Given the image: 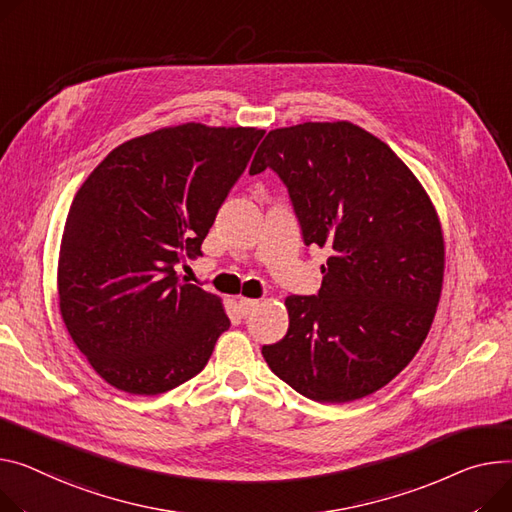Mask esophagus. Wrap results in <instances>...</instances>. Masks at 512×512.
Listing matches in <instances>:
<instances>
[{"label": "esophagus", "mask_w": 512, "mask_h": 512, "mask_svg": "<svg viewBox=\"0 0 512 512\" xmlns=\"http://www.w3.org/2000/svg\"><path fill=\"white\" fill-rule=\"evenodd\" d=\"M259 306V300L253 298H238V309H241L243 317H249L255 309Z\"/></svg>", "instance_id": "34e87169"}]
</instances>
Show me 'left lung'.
I'll list each match as a JSON object with an SVG mask.
<instances>
[{"label": "left lung", "instance_id": "left-lung-1", "mask_svg": "<svg viewBox=\"0 0 512 512\" xmlns=\"http://www.w3.org/2000/svg\"><path fill=\"white\" fill-rule=\"evenodd\" d=\"M265 168L286 185L304 245L331 257L317 296L286 298L288 333L261 354L304 397L362 399L430 331L445 271L432 201L385 142L348 121L269 131L249 173Z\"/></svg>", "mask_w": 512, "mask_h": 512}]
</instances>
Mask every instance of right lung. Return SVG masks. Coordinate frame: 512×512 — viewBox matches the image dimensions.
<instances>
[{
  "label": "right lung",
  "instance_id": "right-lung-1",
  "mask_svg": "<svg viewBox=\"0 0 512 512\" xmlns=\"http://www.w3.org/2000/svg\"><path fill=\"white\" fill-rule=\"evenodd\" d=\"M255 127L185 123L102 160L67 214L57 290L78 350L119 391L166 393L208 364L230 327L218 296L181 282L263 138Z\"/></svg>",
  "mask_w": 512,
  "mask_h": 512
}]
</instances>
